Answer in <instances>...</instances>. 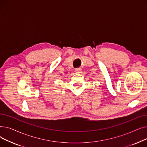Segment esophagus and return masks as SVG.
Returning <instances> with one entry per match:
<instances>
[{"instance_id": "esophagus-1", "label": "esophagus", "mask_w": 147, "mask_h": 147, "mask_svg": "<svg viewBox=\"0 0 147 147\" xmlns=\"http://www.w3.org/2000/svg\"><path fill=\"white\" fill-rule=\"evenodd\" d=\"M81 68H76L75 69H74V71H75V72L76 73H79L80 71H81Z\"/></svg>"}]
</instances>
